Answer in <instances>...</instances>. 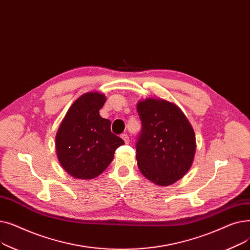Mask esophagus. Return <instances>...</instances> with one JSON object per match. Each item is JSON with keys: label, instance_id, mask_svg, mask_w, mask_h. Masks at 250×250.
I'll return each mask as SVG.
<instances>
[{"label": "esophagus", "instance_id": "34e87169", "mask_svg": "<svg viewBox=\"0 0 250 250\" xmlns=\"http://www.w3.org/2000/svg\"><path fill=\"white\" fill-rule=\"evenodd\" d=\"M122 139L125 141V144H128V142H129V138H128V136H127L126 134H123V135H122Z\"/></svg>", "mask_w": 250, "mask_h": 250}]
</instances>
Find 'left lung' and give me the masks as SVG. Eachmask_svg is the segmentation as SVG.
I'll return each instance as SVG.
<instances>
[{"mask_svg": "<svg viewBox=\"0 0 250 250\" xmlns=\"http://www.w3.org/2000/svg\"><path fill=\"white\" fill-rule=\"evenodd\" d=\"M137 111L142 123L136 145L140 171L157 186L172 185L192 165L193 128L178 106L163 99L141 100Z\"/></svg>", "mask_w": 250, "mask_h": 250, "instance_id": "left-lung-1", "label": "left lung"}]
</instances>
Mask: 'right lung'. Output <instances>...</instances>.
<instances>
[{
    "label": "right lung",
    "instance_id": "obj_1",
    "mask_svg": "<svg viewBox=\"0 0 250 250\" xmlns=\"http://www.w3.org/2000/svg\"><path fill=\"white\" fill-rule=\"evenodd\" d=\"M106 98L99 92L79 97L65 113L56 136L58 159L71 176L93 179L111 163L115 150L125 142L110 130V121L99 109Z\"/></svg>",
    "mask_w": 250,
    "mask_h": 250
}]
</instances>
